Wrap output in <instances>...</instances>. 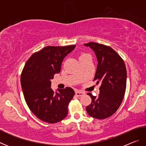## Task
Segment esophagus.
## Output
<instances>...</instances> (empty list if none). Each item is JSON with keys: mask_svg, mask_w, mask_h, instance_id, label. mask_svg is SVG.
Wrapping results in <instances>:
<instances>
[{"mask_svg": "<svg viewBox=\"0 0 146 146\" xmlns=\"http://www.w3.org/2000/svg\"><path fill=\"white\" fill-rule=\"evenodd\" d=\"M85 94L84 92H83V91H76L75 92V95L77 96V97H81V96L84 95Z\"/></svg>", "mask_w": 146, "mask_h": 146, "instance_id": "obj_1", "label": "esophagus"}]
</instances>
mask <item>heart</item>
Here are the masks:
<instances>
[{
	"mask_svg": "<svg viewBox=\"0 0 146 146\" xmlns=\"http://www.w3.org/2000/svg\"><path fill=\"white\" fill-rule=\"evenodd\" d=\"M82 55H81V56H82Z\"/></svg>",
	"mask_w": 146,
	"mask_h": 146,
	"instance_id": "1",
	"label": "heart"
}]
</instances>
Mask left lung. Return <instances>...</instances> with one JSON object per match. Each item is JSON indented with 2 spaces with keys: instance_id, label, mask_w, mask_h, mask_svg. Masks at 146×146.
I'll return each mask as SVG.
<instances>
[{
  "instance_id": "1",
  "label": "left lung",
  "mask_w": 146,
  "mask_h": 146,
  "mask_svg": "<svg viewBox=\"0 0 146 146\" xmlns=\"http://www.w3.org/2000/svg\"><path fill=\"white\" fill-rule=\"evenodd\" d=\"M95 52L98 60L93 80L100 84L98 97L91 93V103L86 107L88 115L104 119L113 115L120 107L126 89L127 71L123 59L113 48L91 42L84 44Z\"/></svg>"
}]
</instances>
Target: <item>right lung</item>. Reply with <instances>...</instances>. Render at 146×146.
<instances>
[{"instance_id":"right-lung-1","label":"right lung","mask_w":146,"mask_h":146,"mask_svg":"<svg viewBox=\"0 0 146 146\" xmlns=\"http://www.w3.org/2000/svg\"><path fill=\"white\" fill-rule=\"evenodd\" d=\"M75 46H46L29 57L22 71L21 82L27 105L44 122L57 123L68 115V104L75 91L66 87L54 92L51 80L60 73L64 57Z\"/></svg>"}]
</instances>
